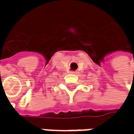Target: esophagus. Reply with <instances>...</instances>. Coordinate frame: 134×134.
I'll return each instance as SVG.
<instances>
[{"label": "esophagus", "instance_id": "34e87169", "mask_svg": "<svg viewBox=\"0 0 134 134\" xmlns=\"http://www.w3.org/2000/svg\"><path fill=\"white\" fill-rule=\"evenodd\" d=\"M70 73H71V74H76L77 72H76V71H70Z\"/></svg>", "mask_w": 134, "mask_h": 134}]
</instances>
